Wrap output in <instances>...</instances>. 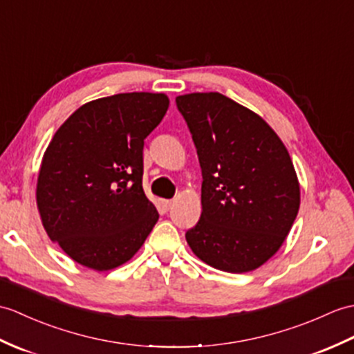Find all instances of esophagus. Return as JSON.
<instances>
[{"label": "esophagus", "mask_w": 354, "mask_h": 354, "mask_svg": "<svg viewBox=\"0 0 354 354\" xmlns=\"http://www.w3.org/2000/svg\"><path fill=\"white\" fill-rule=\"evenodd\" d=\"M171 205H174V201H169V199H161V207L169 211L171 208Z\"/></svg>", "instance_id": "esophagus-1"}]
</instances>
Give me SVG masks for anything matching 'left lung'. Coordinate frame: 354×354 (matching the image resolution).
Returning a JSON list of instances; mask_svg holds the SVG:
<instances>
[{"mask_svg":"<svg viewBox=\"0 0 354 354\" xmlns=\"http://www.w3.org/2000/svg\"><path fill=\"white\" fill-rule=\"evenodd\" d=\"M176 105L202 169V214L187 231L205 264L257 270L281 249L300 207V184L285 145L248 106L218 92L187 93Z\"/></svg>","mask_w":354,"mask_h":354,"instance_id":"obj_1","label":"left lung"}]
</instances>
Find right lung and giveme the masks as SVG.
<instances>
[{"label": "right lung", "mask_w": 354, "mask_h": 354, "mask_svg": "<svg viewBox=\"0 0 354 354\" xmlns=\"http://www.w3.org/2000/svg\"><path fill=\"white\" fill-rule=\"evenodd\" d=\"M169 104L167 95L149 92L100 97L73 111L49 142L37 209L48 236L78 264H125L158 221L142 185L143 146Z\"/></svg>", "instance_id": "right-lung-1"}]
</instances>
